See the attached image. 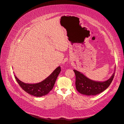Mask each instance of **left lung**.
Listing matches in <instances>:
<instances>
[{"instance_id":"1","label":"left lung","mask_w":124,"mask_h":124,"mask_svg":"<svg viewBox=\"0 0 124 124\" xmlns=\"http://www.w3.org/2000/svg\"><path fill=\"white\" fill-rule=\"evenodd\" d=\"M76 74V87L79 93L88 96H94L107 89L113 81L115 72L108 80L104 82L94 81L85 76L80 72L73 70Z\"/></svg>"}]
</instances>
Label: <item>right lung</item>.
<instances>
[{
	"label": "right lung",
	"instance_id": "1",
	"mask_svg": "<svg viewBox=\"0 0 124 124\" xmlns=\"http://www.w3.org/2000/svg\"><path fill=\"white\" fill-rule=\"evenodd\" d=\"M61 70V67H57L47 78L43 81L35 84L25 83L20 81L15 76V78L20 87L27 93L35 97H42L47 94L52 90L57 77Z\"/></svg>",
	"mask_w": 124,
	"mask_h": 124
}]
</instances>
